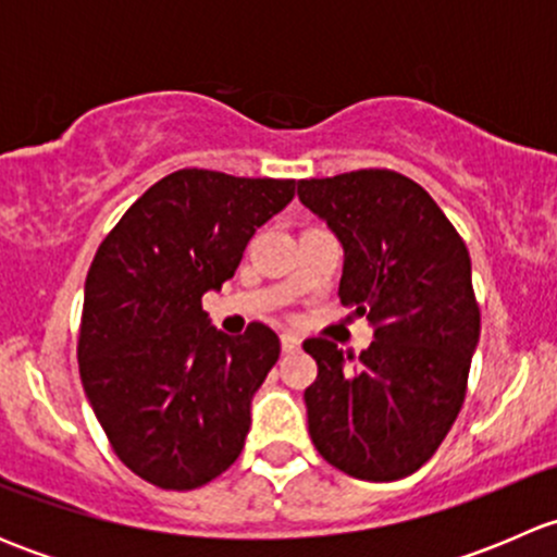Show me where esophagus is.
I'll list each match as a JSON object with an SVG mask.
<instances>
[{
  "label": "esophagus",
  "mask_w": 557,
  "mask_h": 557,
  "mask_svg": "<svg viewBox=\"0 0 557 557\" xmlns=\"http://www.w3.org/2000/svg\"><path fill=\"white\" fill-rule=\"evenodd\" d=\"M280 345H283L285 352H294V350H299L301 339L296 334H283V336H280Z\"/></svg>",
  "instance_id": "34e87169"
}]
</instances>
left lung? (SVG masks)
<instances>
[{
  "instance_id": "8db88e82",
  "label": "left lung",
  "mask_w": 557,
  "mask_h": 557,
  "mask_svg": "<svg viewBox=\"0 0 557 557\" xmlns=\"http://www.w3.org/2000/svg\"><path fill=\"white\" fill-rule=\"evenodd\" d=\"M299 201L339 239V299L374 331L358 358L305 342L318 363L305 391L312 445L358 480H401L436 453L463 404L480 342L469 250L398 172L299 180Z\"/></svg>"
}]
</instances>
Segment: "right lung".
Instances as JSON below:
<instances>
[{"label":"right lung","mask_w":557,"mask_h":557,"mask_svg":"<svg viewBox=\"0 0 557 557\" xmlns=\"http://www.w3.org/2000/svg\"><path fill=\"white\" fill-rule=\"evenodd\" d=\"M296 180L180 170L150 185L99 245L77 361L112 450L164 491L215 480L239 458L250 404L280 358L269 325L228 336L201 310L234 277L256 228Z\"/></svg>","instance_id":"right-lung-1"}]
</instances>
